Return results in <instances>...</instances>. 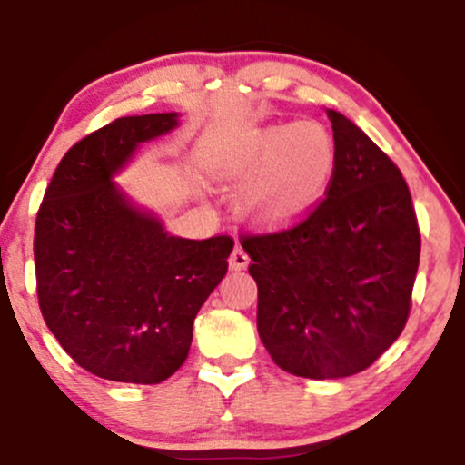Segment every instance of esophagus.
Listing matches in <instances>:
<instances>
[{
  "instance_id": "obj_1",
  "label": "esophagus",
  "mask_w": 465,
  "mask_h": 465,
  "mask_svg": "<svg viewBox=\"0 0 465 465\" xmlns=\"http://www.w3.org/2000/svg\"><path fill=\"white\" fill-rule=\"evenodd\" d=\"M249 266V255L240 244H236L232 251V258H229V269L232 271H244Z\"/></svg>"
}]
</instances>
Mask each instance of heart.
Segmentation results:
<instances>
[{"label": "heart", "instance_id": "obj_1", "mask_svg": "<svg viewBox=\"0 0 465 465\" xmlns=\"http://www.w3.org/2000/svg\"><path fill=\"white\" fill-rule=\"evenodd\" d=\"M336 168L334 135L306 120L233 133L218 148L212 174L227 188H240L238 207L251 225L282 229L328 199Z\"/></svg>", "mask_w": 465, "mask_h": 465}]
</instances>
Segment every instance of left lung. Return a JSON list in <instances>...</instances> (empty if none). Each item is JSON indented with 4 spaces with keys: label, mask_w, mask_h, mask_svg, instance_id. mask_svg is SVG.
I'll use <instances>...</instances> for the list:
<instances>
[{
    "label": "left lung",
    "mask_w": 465,
    "mask_h": 465,
    "mask_svg": "<svg viewBox=\"0 0 465 465\" xmlns=\"http://www.w3.org/2000/svg\"><path fill=\"white\" fill-rule=\"evenodd\" d=\"M332 122L334 185L300 225L242 238L258 334L280 370L345 378L391 348L409 317L420 229L407 181L350 117Z\"/></svg>",
    "instance_id": "obj_1"
}]
</instances>
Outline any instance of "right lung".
<instances>
[{"instance_id":"add662e5","label":"right lung","mask_w":465,"mask_h":465,"mask_svg":"<svg viewBox=\"0 0 465 465\" xmlns=\"http://www.w3.org/2000/svg\"><path fill=\"white\" fill-rule=\"evenodd\" d=\"M179 114L126 115L65 153L35 227L39 306L61 348L94 376L157 385L188 359L192 323L227 273L233 240L173 236L115 183Z\"/></svg>"}]
</instances>
